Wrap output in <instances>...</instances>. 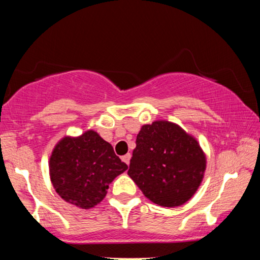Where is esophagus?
Returning a JSON list of instances; mask_svg holds the SVG:
<instances>
[{
	"label": "esophagus",
	"instance_id": "obj_1",
	"mask_svg": "<svg viewBox=\"0 0 260 260\" xmlns=\"http://www.w3.org/2000/svg\"><path fill=\"white\" fill-rule=\"evenodd\" d=\"M131 157H132V155H131V153H126V155H125V156H122V158H121V159H122V161H125V162H126V164H127V165H128V164H129V160H131Z\"/></svg>",
	"mask_w": 260,
	"mask_h": 260
}]
</instances>
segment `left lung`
<instances>
[{
  "mask_svg": "<svg viewBox=\"0 0 260 260\" xmlns=\"http://www.w3.org/2000/svg\"><path fill=\"white\" fill-rule=\"evenodd\" d=\"M205 169V153L192 135L174 122L156 120L141 127L127 174L147 199L174 208L193 196Z\"/></svg>",
  "mask_w": 260,
  "mask_h": 260,
  "instance_id": "obj_1",
  "label": "left lung"
}]
</instances>
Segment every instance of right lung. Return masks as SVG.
Masks as SVG:
<instances>
[{
  "label": "right lung",
  "instance_id": "add662e5",
  "mask_svg": "<svg viewBox=\"0 0 260 260\" xmlns=\"http://www.w3.org/2000/svg\"><path fill=\"white\" fill-rule=\"evenodd\" d=\"M128 169L111 144L95 131L64 136L49 159V174L56 192L70 204L90 209L102 202L114 178Z\"/></svg>",
  "mask_w": 260,
  "mask_h": 260
}]
</instances>
